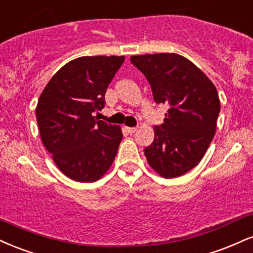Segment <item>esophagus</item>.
Masks as SVG:
<instances>
[{
  "instance_id": "obj_1",
  "label": "esophagus",
  "mask_w": 253,
  "mask_h": 253,
  "mask_svg": "<svg viewBox=\"0 0 253 253\" xmlns=\"http://www.w3.org/2000/svg\"><path fill=\"white\" fill-rule=\"evenodd\" d=\"M126 131L129 133H133L137 131V129H136V127H126Z\"/></svg>"
}]
</instances>
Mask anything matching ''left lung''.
<instances>
[{
    "mask_svg": "<svg viewBox=\"0 0 253 253\" xmlns=\"http://www.w3.org/2000/svg\"><path fill=\"white\" fill-rule=\"evenodd\" d=\"M130 60L147 77L155 102L169 105L144 149L148 163L166 179L181 176L203 160L214 137L218 91L200 68L176 53L131 55Z\"/></svg>",
    "mask_w": 253,
    "mask_h": 253,
    "instance_id": "left-lung-1",
    "label": "left lung"
}]
</instances>
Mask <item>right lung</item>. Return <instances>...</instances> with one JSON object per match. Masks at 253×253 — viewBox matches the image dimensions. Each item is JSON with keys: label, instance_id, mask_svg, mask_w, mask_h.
Returning <instances> with one entry per match:
<instances>
[{"label": "right lung", "instance_id": "add662e5", "mask_svg": "<svg viewBox=\"0 0 253 253\" xmlns=\"http://www.w3.org/2000/svg\"><path fill=\"white\" fill-rule=\"evenodd\" d=\"M126 56H80L44 86L37 105L41 141L62 174L94 182L114 163L123 138L120 126L97 121L105 92Z\"/></svg>", "mask_w": 253, "mask_h": 253}]
</instances>
